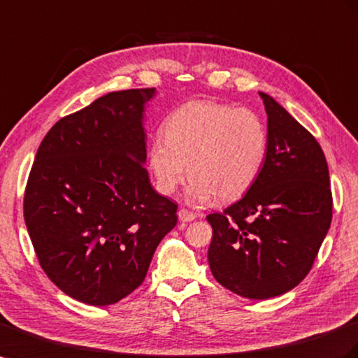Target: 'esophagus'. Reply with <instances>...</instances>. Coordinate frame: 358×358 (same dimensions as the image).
<instances>
[{
    "mask_svg": "<svg viewBox=\"0 0 358 358\" xmlns=\"http://www.w3.org/2000/svg\"><path fill=\"white\" fill-rule=\"evenodd\" d=\"M178 217H179L180 223H188V221H192V220L197 218V215L194 214V212H189L188 209H183V208L179 209Z\"/></svg>",
    "mask_w": 358,
    "mask_h": 358,
    "instance_id": "1",
    "label": "esophagus"
}]
</instances>
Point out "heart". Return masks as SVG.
I'll list each match as a JSON object with an SVG mask.
<instances>
[{
  "label": "heart",
  "mask_w": 358,
  "mask_h": 358,
  "mask_svg": "<svg viewBox=\"0 0 358 358\" xmlns=\"http://www.w3.org/2000/svg\"><path fill=\"white\" fill-rule=\"evenodd\" d=\"M268 152V131L253 110L214 101H189L173 111L162 135L150 141L149 169L157 189L170 196L187 175L188 200L229 201L259 178Z\"/></svg>",
  "instance_id": "1"
}]
</instances>
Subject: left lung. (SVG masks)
<instances>
[{"label": "left lung", "instance_id": "left-lung-1", "mask_svg": "<svg viewBox=\"0 0 358 358\" xmlns=\"http://www.w3.org/2000/svg\"><path fill=\"white\" fill-rule=\"evenodd\" d=\"M268 114V152L247 194L209 214L210 271L229 291L268 299L291 291L310 271L333 217L324 152L271 96L260 92Z\"/></svg>", "mask_w": 358, "mask_h": 358}]
</instances>
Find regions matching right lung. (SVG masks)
I'll return each mask as SVG.
<instances>
[{"instance_id": "right-lung-1", "label": "right lung", "mask_w": 358, "mask_h": 358, "mask_svg": "<svg viewBox=\"0 0 358 358\" xmlns=\"http://www.w3.org/2000/svg\"><path fill=\"white\" fill-rule=\"evenodd\" d=\"M155 89L111 92L60 119L36 153L24 196L27 230L45 274L90 306L135 291L178 205L144 169L143 111Z\"/></svg>"}]
</instances>
